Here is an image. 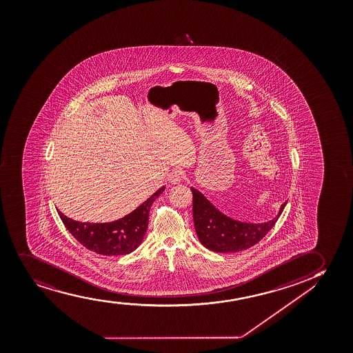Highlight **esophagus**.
Here are the masks:
<instances>
[{"label":"esophagus","mask_w":353,"mask_h":353,"mask_svg":"<svg viewBox=\"0 0 353 353\" xmlns=\"http://www.w3.org/2000/svg\"><path fill=\"white\" fill-rule=\"evenodd\" d=\"M183 177H184L183 171L179 170V169H176V170L172 171L170 176H169V181H170L171 184H179V183L182 182Z\"/></svg>","instance_id":"esophagus-1"}]
</instances>
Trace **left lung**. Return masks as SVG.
I'll return each mask as SVG.
<instances>
[{
  "label": "left lung",
  "instance_id": "1",
  "mask_svg": "<svg viewBox=\"0 0 353 353\" xmlns=\"http://www.w3.org/2000/svg\"><path fill=\"white\" fill-rule=\"evenodd\" d=\"M190 189L196 233L202 245L214 252H238L257 244L274 226L287 205H282L279 215L271 221L248 223L223 215L199 190Z\"/></svg>",
  "mask_w": 353,
  "mask_h": 353
}]
</instances>
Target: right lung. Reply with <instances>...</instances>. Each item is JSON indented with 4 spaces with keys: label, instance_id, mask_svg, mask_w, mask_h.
<instances>
[{
    "label": "right lung",
    "instance_id": "1",
    "mask_svg": "<svg viewBox=\"0 0 353 353\" xmlns=\"http://www.w3.org/2000/svg\"><path fill=\"white\" fill-rule=\"evenodd\" d=\"M164 189L165 188H161L125 218L108 223L74 221L61 212H58V214L66 230L88 250L103 256L128 254L134 251L144 239L150 209Z\"/></svg>",
    "mask_w": 353,
    "mask_h": 353
}]
</instances>
